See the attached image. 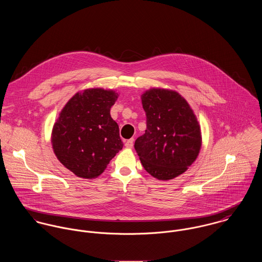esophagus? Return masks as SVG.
Masks as SVG:
<instances>
[{
    "label": "esophagus",
    "instance_id": "1",
    "mask_svg": "<svg viewBox=\"0 0 262 262\" xmlns=\"http://www.w3.org/2000/svg\"><path fill=\"white\" fill-rule=\"evenodd\" d=\"M125 147H127V148H132L133 146H134V139H130V140H127L126 142H125Z\"/></svg>",
    "mask_w": 262,
    "mask_h": 262
}]
</instances>
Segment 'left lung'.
Masks as SVG:
<instances>
[{
    "label": "left lung",
    "mask_w": 262,
    "mask_h": 262,
    "mask_svg": "<svg viewBox=\"0 0 262 262\" xmlns=\"http://www.w3.org/2000/svg\"><path fill=\"white\" fill-rule=\"evenodd\" d=\"M145 133L135 148L145 171L161 181L185 173L202 146L201 127L188 101L177 91L149 88L142 94Z\"/></svg>",
    "instance_id": "1"
}]
</instances>
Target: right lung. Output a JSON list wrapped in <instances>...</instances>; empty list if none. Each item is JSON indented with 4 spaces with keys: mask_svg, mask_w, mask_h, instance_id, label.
Here are the masks:
<instances>
[{
    "mask_svg": "<svg viewBox=\"0 0 262 262\" xmlns=\"http://www.w3.org/2000/svg\"><path fill=\"white\" fill-rule=\"evenodd\" d=\"M118 93L88 88L64 105L52 128L51 144L59 162L79 178L95 179L122 148L118 124L111 108Z\"/></svg>",
    "mask_w": 262,
    "mask_h": 262,
    "instance_id": "1",
    "label": "right lung"
}]
</instances>
